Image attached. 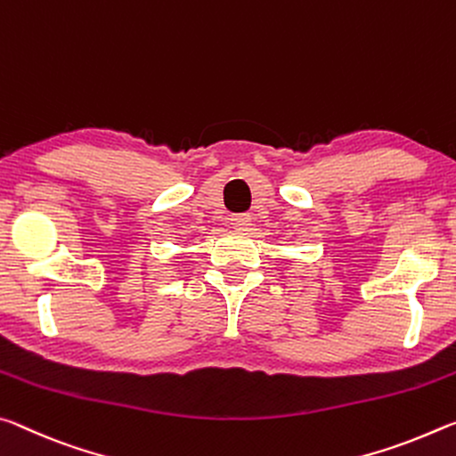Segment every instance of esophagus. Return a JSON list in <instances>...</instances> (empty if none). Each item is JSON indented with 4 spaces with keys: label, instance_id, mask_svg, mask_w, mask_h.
Masks as SVG:
<instances>
[{
    "label": "esophagus",
    "instance_id": "obj_1",
    "mask_svg": "<svg viewBox=\"0 0 456 456\" xmlns=\"http://www.w3.org/2000/svg\"><path fill=\"white\" fill-rule=\"evenodd\" d=\"M230 224H232L234 230H244L250 226V216L248 214H238L230 218Z\"/></svg>",
    "mask_w": 456,
    "mask_h": 456
}]
</instances>
